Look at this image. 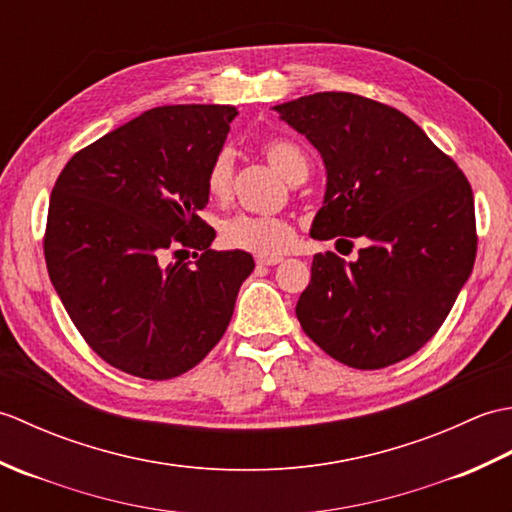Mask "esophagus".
<instances>
[{
	"mask_svg": "<svg viewBox=\"0 0 512 512\" xmlns=\"http://www.w3.org/2000/svg\"><path fill=\"white\" fill-rule=\"evenodd\" d=\"M281 259H284L281 255H257L255 262L257 266H277Z\"/></svg>",
	"mask_w": 512,
	"mask_h": 512,
	"instance_id": "obj_1",
	"label": "esophagus"
}]
</instances>
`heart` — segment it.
Returning <instances> with one entry per match:
<instances>
[{
	"label": "heart",
	"instance_id": "1",
	"mask_svg": "<svg viewBox=\"0 0 512 512\" xmlns=\"http://www.w3.org/2000/svg\"><path fill=\"white\" fill-rule=\"evenodd\" d=\"M262 154L288 182L306 178L310 158L297 140L273 136L262 143ZM233 182V156L228 149L217 151L204 176L206 193L213 200H226ZM220 239L226 248L246 250L255 255H277L286 250L295 239V226L284 217L237 213L222 224Z\"/></svg>",
	"mask_w": 512,
	"mask_h": 512
}]
</instances>
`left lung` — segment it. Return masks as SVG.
<instances>
[{
  "instance_id": "1",
  "label": "left lung",
  "mask_w": 512,
  "mask_h": 512,
  "mask_svg": "<svg viewBox=\"0 0 512 512\" xmlns=\"http://www.w3.org/2000/svg\"><path fill=\"white\" fill-rule=\"evenodd\" d=\"M275 110L319 149L328 169L310 235L367 242L356 262L330 250L314 255L297 303L303 332L354 369L405 361L440 330L473 270L469 180L409 116L385 103L319 92Z\"/></svg>"
}]
</instances>
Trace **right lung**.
Instances as JSON below:
<instances>
[{"instance_id": "add662e5", "label": "right lung", "mask_w": 512, "mask_h": 512, "mask_svg": "<svg viewBox=\"0 0 512 512\" xmlns=\"http://www.w3.org/2000/svg\"><path fill=\"white\" fill-rule=\"evenodd\" d=\"M233 105H162L83 147L50 195L43 255L76 330L105 363L176 378L222 339L244 250H211L204 176L222 151ZM194 248L195 263L179 255Z\"/></svg>"}]
</instances>
